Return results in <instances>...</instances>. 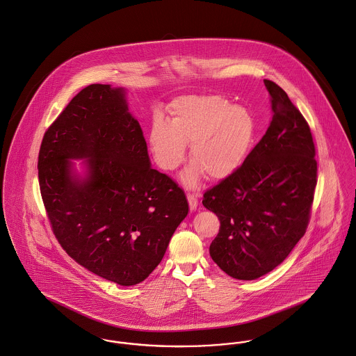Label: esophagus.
Wrapping results in <instances>:
<instances>
[{"label": "esophagus", "instance_id": "1", "mask_svg": "<svg viewBox=\"0 0 356 356\" xmlns=\"http://www.w3.org/2000/svg\"><path fill=\"white\" fill-rule=\"evenodd\" d=\"M187 199H188V204H190V209L194 211L197 210V195L195 194H187Z\"/></svg>", "mask_w": 356, "mask_h": 356}]
</instances>
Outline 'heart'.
Segmentation results:
<instances>
[{"instance_id":"b5f03b06","label":"heart","mask_w":356,"mask_h":356,"mask_svg":"<svg viewBox=\"0 0 356 356\" xmlns=\"http://www.w3.org/2000/svg\"><path fill=\"white\" fill-rule=\"evenodd\" d=\"M254 136L255 121L247 109L234 106L224 97L204 94L175 99L169 122L154 120L149 139L154 161L165 172L179 168L190 145L193 163L181 181L194 188L204 173L211 180L234 176L248 157Z\"/></svg>"}]
</instances>
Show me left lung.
I'll use <instances>...</instances> for the list:
<instances>
[{
	"label": "left lung",
	"instance_id": "obj_1",
	"mask_svg": "<svg viewBox=\"0 0 356 356\" xmlns=\"http://www.w3.org/2000/svg\"><path fill=\"white\" fill-rule=\"evenodd\" d=\"M273 118L236 173L206 191L220 218L211 259L228 276L255 280L277 268L303 237L316 186L310 127L286 92L264 80Z\"/></svg>",
	"mask_w": 356,
	"mask_h": 356
}]
</instances>
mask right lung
Masks as SVG:
<instances>
[{
    "label": "right lung",
    "mask_w": 356,
    "mask_h": 356,
    "mask_svg": "<svg viewBox=\"0 0 356 356\" xmlns=\"http://www.w3.org/2000/svg\"><path fill=\"white\" fill-rule=\"evenodd\" d=\"M122 87L90 84L44 132L40 195L61 247L88 272L129 286L159 266L188 214L184 191L152 168ZM83 159V174L72 160Z\"/></svg>",
    "instance_id": "right-lung-1"
}]
</instances>
